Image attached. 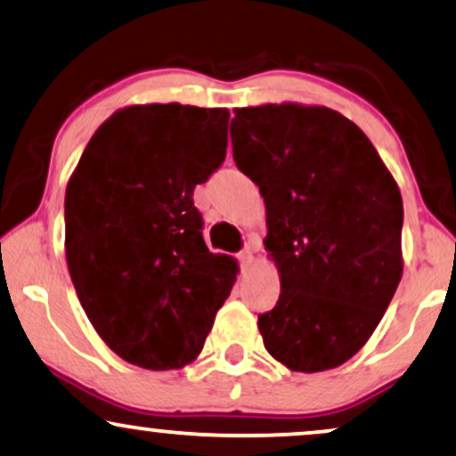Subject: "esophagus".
I'll use <instances>...</instances> for the list:
<instances>
[{
    "instance_id": "esophagus-1",
    "label": "esophagus",
    "mask_w": 456,
    "mask_h": 456,
    "mask_svg": "<svg viewBox=\"0 0 456 456\" xmlns=\"http://www.w3.org/2000/svg\"><path fill=\"white\" fill-rule=\"evenodd\" d=\"M238 261L241 265V269H248L252 265V252L248 250V248H246V250H241L238 255Z\"/></svg>"
}]
</instances>
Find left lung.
<instances>
[{
  "mask_svg": "<svg viewBox=\"0 0 456 456\" xmlns=\"http://www.w3.org/2000/svg\"><path fill=\"white\" fill-rule=\"evenodd\" d=\"M232 145L265 198V248L281 280L258 315L265 349L297 372L341 366L400 284V189L364 132L328 107L235 109Z\"/></svg>",
  "mask_w": 456,
  "mask_h": 456,
  "instance_id": "8db88e82",
  "label": "left lung"
}]
</instances>
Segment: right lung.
Listing matches in <instances>:
<instances>
[{"label":"right lung","mask_w":456,"mask_h":456,"mask_svg":"<svg viewBox=\"0 0 456 456\" xmlns=\"http://www.w3.org/2000/svg\"><path fill=\"white\" fill-rule=\"evenodd\" d=\"M227 109L134 105L84 149L65 193V252L79 303L122 360L193 362L238 265L212 255L193 189L227 155Z\"/></svg>","instance_id":"right-lung-1"}]
</instances>
